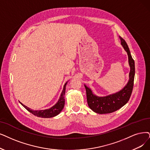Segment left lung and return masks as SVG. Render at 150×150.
Instances as JSON below:
<instances>
[{"mask_svg": "<svg viewBox=\"0 0 150 150\" xmlns=\"http://www.w3.org/2000/svg\"><path fill=\"white\" fill-rule=\"evenodd\" d=\"M119 38L129 57V63L130 67L129 81L127 84L121 91L103 97L95 96L92 93L91 90L85 86L88 105L92 111L98 114L111 113L120 109L128 102L132 92L135 77V62L132 57L126 42L121 36H119Z\"/></svg>", "mask_w": 150, "mask_h": 150, "instance_id": "8db88e82", "label": "left lung"}]
</instances>
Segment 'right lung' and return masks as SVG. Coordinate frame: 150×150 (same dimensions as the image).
Returning a JSON list of instances; mask_svg holds the SVG:
<instances>
[{
	"mask_svg": "<svg viewBox=\"0 0 150 150\" xmlns=\"http://www.w3.org/2000/svg\"><path fill=\"white\" fill-rule=\"evenodd\" d=\"M67 82L65 83L63 87V90L62 92V94L60 95V97H59L58 101L54 106L50 108V109L45 110H40V111H34L29 108H28L27 106L23 105L21 103V104L25 107L29 112L32 113L34 116H36L40 117H44V118H49V117H54L58 115V114L62 111L63 107L64 106V93L66 91L65 90H66V86H67Z\"/></svg>",
	"mask_w": 150,
	"mask_h": 150,
	"instance_id": "right-lung-1",
	"label": "right lung"
}]
</instances>
